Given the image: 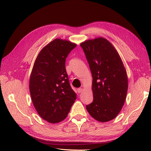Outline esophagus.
Returning <instances> with one entry per match:
<instances>
[{
  "label": "esophagus",
  "instance_id": "obj_1",
  "mask_svg": "<svg viewBox=\"0 0 151 151\" xmlns=\"http://www.w3.org/2000/svg\"><path fill=\"white\" fill-rule=\"evenodd\" d=\"M77 91H78V93H81V92H83V88H78Z\"/></svg>",
  "mask_w": 151,
  "mask_h": 151
}]
</instances>
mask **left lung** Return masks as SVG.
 Returning <instances> with one entry per match:
<instances>
[{
	"label": "left lung",
	"mask_w": 151,
	"mask_h": 151,
	"mask_svg": "<svg viewBox=\"0 0 151 151\" xmlns=\"http://www.w3.org/2000/svg\"><path fill=\"white\" fill-rule=\"evenodd\" d=\"M80 45L92 76L93 100L86 109L99 122L111 121L121 111L128 90L123 62L114 46L104 37L88 40Z\"/></svg>",
	"instance_id": "obj_1"
}]
</instances>
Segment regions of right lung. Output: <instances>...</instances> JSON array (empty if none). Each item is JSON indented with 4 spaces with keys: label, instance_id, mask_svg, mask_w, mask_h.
<instances>
[{
    "label": "right lung",
    "instance_id": "right-lung-1",
    "mask_svg": "<svg viewBox=\"0 0 151 151\" xmlns=\"http://www.w3.org/2000/svg\"><path fill=\"white\" fill-rule=\"evenodd\" d=\"M76 46L67 40L54 39L40 51L31 71L33 105L39 116L51 124L64 120L76 99L65 70L66 58Z\"/></svg>",
    "mask_w": 151,
    "mask_h": 151
}]
</instances>
